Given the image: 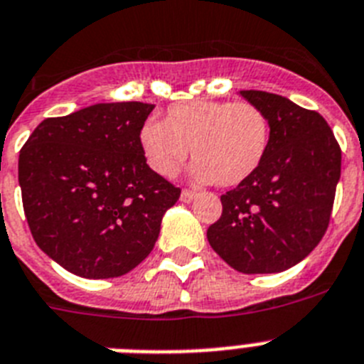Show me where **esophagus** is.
Instances as JSON below:
<instances>
[{"mask_svg":"<svg viewBox=\"0 0 364 364\" xmlns=\"http://www.w3.org/2000/svg\"><path fill=\"white\" fill-rule=\"evenodd\" d=\"M194 198H196V192L194 191H187V188H185V191L181 192V201H185V203H191Z\"/></svg>","mask_w":364,"mask_h":364,"instance_id":"esophagus-1","label":"esophagus"}]
</instances>
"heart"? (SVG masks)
<instances>
[{
	"instance_id": "b5f03b06",
	"label": "heart",
	"mask_w": 364,
	"mask_h": 364,
	"mask_svg": "<svg viewBox=\"0 0 364 364\" xmlns=\"http://www.w3.org/2000/svg\"><path fill=\"white\" fill-rule=\"evenodd\" d=\"M272 125L262 109L250 102L176 103L166 120L149 118L140 129V148L149 168L172 176L192 148L194 177L235 187L257 172L268 155Z\"/></svg>"
}]
</instances>
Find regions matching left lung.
Instances as JSON below:
<instances>
[{"label": "left lung", "mask_w": 364, "mask_h": 364, "mask_svg": "<svg viewBox=\"0 0 364 364\" xmlns=\"http://www.w3.org/2000/svg\"><path fill=\"white\" fill-rule=\"evenodd\" d=\"M240 96L268 116L270 149L257 172L220 196L222 216L207 239L235 270L276 274L322 240L341 179V146L316 111L262 90Z\"/></svg>", "instance_id": "left-lung-1"}]
</instances>
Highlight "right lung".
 I'll list each match as a JSON object with an SVG mask.
<instances>
[{"label":"right lung","mask_w":364,"mask_h":364,"mask_svg":"<svg viewBox=\"0 0 364 364\" xmlns=\"http://www.w3.org/2000/svg\"><path fill=\"white\" fill-rule=\"evenodd\" d=\"M151 103H96L46 118L20 149L18 181L38 248L75 276L127 274L154 250L177 188L146 164Z\"/></svg>","instance_id":"obj_1"}]
</instances>
